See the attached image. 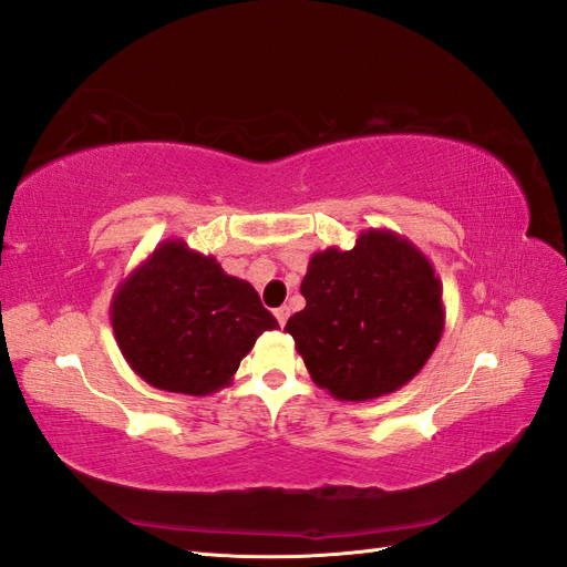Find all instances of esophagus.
<instances>
[{"mask_svg":"<svg viewBox=\"0 0 567 567\" xmlns=\"http://www.w3.org/2000/svg\"><path fill=\"white\" fill-rule=\"evenodd\" d=\"M274 315H277V319H279L281 326H286V321H288V317H290V310H288V307H279V310L274 312Z\"/></svg>","mask_w":567,"mask_h":567,"instance_id":"1","label":"esophagus"}]
</instances>
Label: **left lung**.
I'll use <instances>...</instances> for the list:
<instances>
[{"mask_svg":"<svg viewBox=\"0 0 567 567\" xmlns=\"http://www.w3.org/2000/svg\"><path fill=\"white\" fill-rule=\"evenodd\" d=\"M305 310L288 319L312 381L342 402L406 385L444 331L442 284L431 260L390 229H367L352 250L312 255Z\"/></svg>","mask_w":567,"mask_h":567,"instance_id":"obj_1","label":"left lung"}]
</instances>
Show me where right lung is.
I'll use <instances>...</instances> for the list:
<instances>
[{
  "mask_svg": "<svg viewBox=\"0 0 567 567\" xmlns=\"http://www.w3.org/2000/svg\"><path fill=\"white\" fill-rule=\"evenodd\" d=\"M111 323L140 379L194 398L227 388L257 336L279 326L248 281L179 238H167L120 281Z\"/></svg>",
  "mask_w": 567,
  "mask_h": 567,
  "instance_id": "1",
  "label": "right lung"
}]
</instances>
